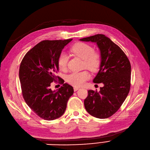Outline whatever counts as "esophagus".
Listing matches in <instances>:
<instances>
[{"instance_id": "esophagus-1", "label": "esophagus", "mask_w": 150, "mask_h": 150, "mask_svg": "<svg viewBox=\"0 0 150 150\" xmlns=\"http://www.w3.org/2000/svg\"><path fill=\"white\" fill-rule=\"evenodd\" d=\"M79 89V88H78V87H74V91H78Z\"/></svg>"}]
</instances>
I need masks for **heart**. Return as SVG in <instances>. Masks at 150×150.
Listing matches in <instances>:
<instances>
[{
  "label": "heart",
  "mask_w": 150,
  "mask_h": 150,
  "mask_svg": "<svg viewBox=\"0 0 150 150\" xmlns=\"http://www.w3.org/2000/svg\"><path fill=\"white\" fill-rule=\"evenodd\" d=\"M71 53L79 56L84 61V66L92 71H96L99 67L100 57L98 53H94L93 48L86 43L79 42L75 43L70 50ZM68 57L64 53H61L57 59V65L61 70H66ZM90 77L87 71L79 72H72L68 75L66 78L67 81L75 86H80Z\"/></svg>",
  "instance_id": "b5f03b06"
}]
</instances>
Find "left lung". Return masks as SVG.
Here are the masks:
<instances>
[{"label": "left lung", "instance_id": "obj_1", "mask_svg": "<svg viewBox=\"0 0 150 150\" xmlns=\"http://www.w3.org/2000/svg\"><path fill=\"white\" fill-rule=\"evenodd\" d=\"M80 40L96 43L100 51V64L93 82L103 84L99 92L88 90L84 107L96 118H109L118 111L129 94L131 64L120 47L105 35L97 34Z\"/></svg>", "mask_w": 150, "mask_h": 150}]
</instances>
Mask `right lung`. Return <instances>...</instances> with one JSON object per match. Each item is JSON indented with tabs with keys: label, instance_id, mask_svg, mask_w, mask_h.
<instances>
[{
	"label": "right lung",
	"instance_id": "obj_1",
	"mask_svg": "<svg viewBox=\"0 0 150 150\" xmlns=\"http://www.w3.org/2000/svg\"><path fill=\"white\" fill-rule=\"evenodd\" d=\"M72 39L43 40L25 54L19 67V76L23 96L28 105L45 120H54L66 111L74 88L64 81L59 90L50 88L59 70L57 59L62 49Z\"/></svg>",
	"mask_w": 150,
	"mask_h": 150
}]
</instances>
